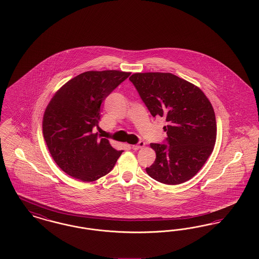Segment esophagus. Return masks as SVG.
<instances>
[{"mask_svg": "<svg viewBox=\"0 0 259 259\" xmlns=\"http://www.w3.org/2000/svg\"><path fill=\"white\" fill-rule=\"evenodd\" d=\"M145 142H143V141H141V142H139L137 145H134V146H132V148L133 149H140V148H144L145 147Z\"/></svg>", "mask_w": 259, "mask_h": 259, "instance_id": "34e87169", "label": "esophagus"}]
</instances>
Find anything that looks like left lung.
Listing matches in <instances>:
<instances>
[{"label": "left lung", "mask_w": 259, "mask_h": 259, "mask_svg": "<svg viewBox=\"0 0 259 259\" xmlns=\"http://www.w3.org/2000/svg\"><path fill=\"white\" fill-rule=\"evenodd\" d=\"M153 117H165L166 144H150L156 153L146 168L148 176L165 185H180L193 178L213 150L217 122L212 106L194 84L170 73H137L130 76Z\"/></svg>", "instance_id": "1"}]
</instances>
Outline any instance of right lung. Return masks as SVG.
I'll return each instance as SVG.
<instances>
[{"instance_id":"add662e5","label":"right lung","mask_w":259,"mask_h":259,"mask_svg":"<svg viewBox=\"0 0 259 259\" xmlns=\"http://www.w3.org/2000/svg\"><path fill=\"white\" fill-rule=\"evenodd\" d=\"M130 73L108 70L76 75L55 93L42 119L50 154L62 171L82 182H94L111 172L122 150L100 139L101 104Z\"/></svg>"}]
</instances>
